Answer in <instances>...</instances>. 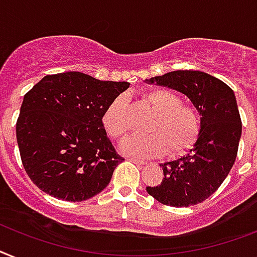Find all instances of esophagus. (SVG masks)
<instances>
[{
  "instance_id": "34e87169",
  "label": "esophagus",
  "mask_w": 257,
  "mask_h": 257,
  "mask_svg": "<svg viewBox=\"0 0 257 257\" xmlns=\"http://www.w3.org/2000/svg\"><path fill=\"white\" fill-rule=\"evenodd\" d=\"M129 161L133 162V164H139V165L145 164V161H143V160H137V158H129Z\"/></svg>"
}]
</instances>
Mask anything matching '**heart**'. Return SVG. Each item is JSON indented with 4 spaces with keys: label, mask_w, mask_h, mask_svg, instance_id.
<instances>
[{
    "label": "heart",
    "mask_w": 257,
    "mask_h": 257,
    "mask_svg": "<svg viewBox=\"0 0 257 257\" xmlns=\"http://www.w3.org/2000/svg\"><path fill=\"white\" fill-rule=\"evenodd\" d=\"M144 100L157 114L148 125L147 136H133L121 144V150L128 156L141 158L157 157L166 152L169 157L186 153L197 141L199 117L195 109L186 104L177 93L168 89H153L144 95ZM103 124L113 139H122L131 129L129 100L117 96L105 109Z\"/></svg>",
    "instance_id": "b5f03b06"
}]
</instances>
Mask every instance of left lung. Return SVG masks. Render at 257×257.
<instances>
[{
  "label": "left lung",
  "instance_id": "1",
  "mask_svg": "<svg viewBox=\"0 0 257 257\" xmlns=\"http://www.w3.org/2000/svg\"><path fill=\"white\" fill-rule=\"evenodd\" d=\"M147 81L186 95L201 116L193 148L176 161L160 164L165 178L158 186H148V194L173 207L201 203L218 190L236 160L241 120L235 93L202 71H172Z\"/></svg>",
  "mask_w": 257,
  "mask_h": 257
}]
</instances>
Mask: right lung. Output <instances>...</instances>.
<instances>
[{"instance_id": "right-lung-1", "label": "right lung", "mask_w": 257, "mask_h": 257, "mask_svg": "<svg viewBox=\"0 0 257 257\" xmlns=\"http://www.w3.org/2000/svg\"><path fill=\"white\" fill-rule=\"evenodd\" d=\"M126 81L78 71L47 75L24 96L17 143L27 176L51 197L81 202L108 186L122 162L104 129L109 104Z\"/></svg>"}]
</instances>
